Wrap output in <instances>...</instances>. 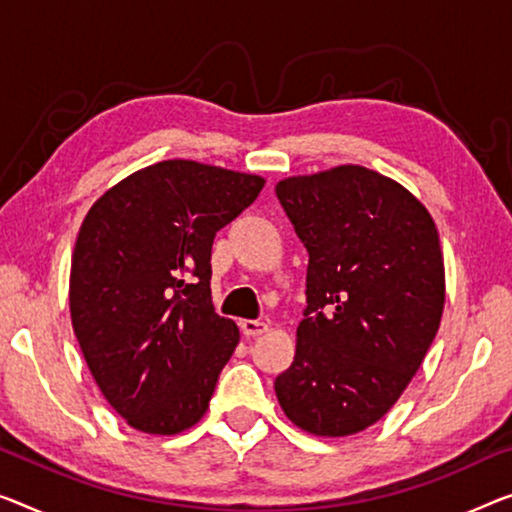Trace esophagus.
<instances>
[{
  "mask_svg": "<svg viewBox=\"0 0 512 512\" xmlns=\"http://www.w3.org/2000/svg\"><path fill=\"white\" fill-rule=\"evenodd\" d=\"M241 331H243V335H246V338H257V335L269 331V324L259 322V319H243Z\"/></svg>",
  "mask_w": 512,
  "mask_h": 512,
  "instance_id": "1",
  "label": "esophagus"
}]
</instances>
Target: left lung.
<instances>
[{"mask_svg": "<svg viewBox=\"0 0 512 512\" xmlns=\"http://www.w3.org/2000/svg\"><path fill=\"white\" fill-rule=\"evenodd\" d=\"M308 248V308L276 377L285 416L315 437L375 425L421 368L446 303L437 225L421 200L363 165L278 181Z\"/></svg>", "mask_w": 512, "mask_h": 512, "instance_id": "8db88e82", "label": "left lung"}]
</instances>
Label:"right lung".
Instances as JSON below:
<instances>
[{
    "instance_id": "add662e5",
    "label": "right lung",
    "mask_w": 512,
    "mask_h": 512,
    "mask_svg": "<svg viewBox=\"0 0 512 512\" xmlns=\"http://www.w3.org/2000/svg\"><path fill=\"white\" fill-rule=\"evenodd\" d=\"M264 179L160 160L98 197L75 241L68 303L75 338L110 407L147 434L186 432L207 414L239 329L211 303L216 232Z\"/></svg>"
}]
</instances>
